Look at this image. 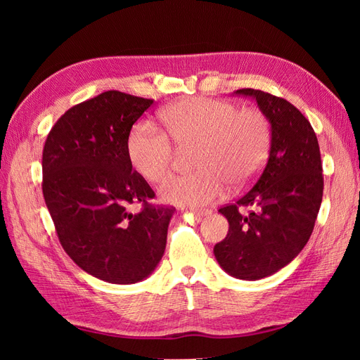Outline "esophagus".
<instances>
[{"mask_svg":"<svg viewBox=\"0 0 360 360\" xmlns=\"http://www.w3.org/2000/svg\"><path fill=\"white\" fill-rule=\"evenodd\" d=\"M191 212L195 214V216H207V214H210L212 212L209 210V209H191Z\"/></svg>","mask_w":360,"mask_h":360,"instance_id":"1","label":"esophagus"}]
</instances>
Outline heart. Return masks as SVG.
I'll use <instances>...</instances> for the list:
<instances>
[{
	"instance_id": "heart-1",
	"label": "heart",
	"mask_w": 360,
	"mask_h": 360,
	"mask_svg": "<svg viewBox=\"0 0 360 360\" xmlns=\"http://www.w3.org/2000/svg\"><path fill=\"white\" fill-rule=\"evenodd\" d=\"M167 132L180 148L197 147L188 176H171L160 184L163 200L202 207L221 197L225 184L233 191L249 186L263 171L271 143L269 118L257 108H238L233 102L195 97L179 102L162 115ZM163 130L143 122L127 139L134 169L150 183L167 176L176 148Z\"/></svg>"
}]
</instances>
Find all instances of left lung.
Instances as JSON below:
<instances>
[{
	"label": "left lung",
	"instance_id": "8db88e82",
	"mask_svg": "<svg viewBox=\"0 0 360 360\" xmlns=\"http://www.w3.org/2000/svg\"><path fill=\"white\" fill-rule=\"evenodd\" d=\"M234 93L257 101L271 143L254 186L219 209L230 230L213 252L226 274L257 281L287 266L308 243L323 198V165L317 135L296 106L261 90ZM248 206L253 210L242 214Z\"/></svg>",
	"mask_w": 360,
	"mask_h": 360
}]
</instances>
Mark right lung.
Listing matches in <instances>:
<instances>
[{
  "label": "right lung",
  "instance_id": "obj_1",
  "mask_svg": "<svg viewBox=\"0 0 360 360\" xmlns=\"http://www.w3.org/2000/svg\"><path fill=\"white\" fill-rule=\"evenodd\" d=\"M153 102L101 93L64 112L43 147L41 191L63 249L112 284L143 281L165 252L174 207L153 202L127 155L130 130Z\"/></svg>",
  "mask_w": 360,
  "mask_h": 360
}]
</instances>
